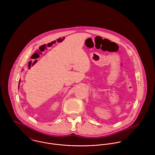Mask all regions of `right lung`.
<instances>
[{
    "mask_svg": "<svg viewBox=\"0 0 155 155\" xmlns=\"http://www.w3.org/2000/svg\"><path fill=\"white\" fill-rule=\"evenodd\" d=\"M22 70H23V69H22ZM20 81H21V79H20V80H19V85H18V89H19V87H20Z\"/></svg>",
    "mask_w": 155,
    "mask_h": 155,
    "instance_id": "obj_1",
    "label": "right lung"
}]
</instances>
